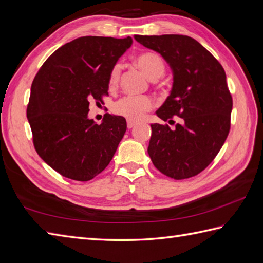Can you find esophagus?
I'll list each match as a JSON object with an SVG mask.
<instances>
[{"mask_svg": "<svg viewBox=\"0 0 263 263\" xmlns=\"http://www.w3.org/2000/svg\"><path fill=\"white\" fill-rule=\"evenodd\" d=\"M137 125V123L136 122H133V121H127V127H129V129H132L133 126H136Z\"/></svg>", "mask_w": 263, "mask_h": 263, "instance_id": "obj_1", "label": "esophagus"}]
</instances>
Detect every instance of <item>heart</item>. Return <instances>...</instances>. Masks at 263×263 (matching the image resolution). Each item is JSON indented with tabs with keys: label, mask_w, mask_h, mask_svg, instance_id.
<instances>
[{
	"label": "heart",
	"mask_w": 263,
	"mask_h": 263,
	"mask_svg": "<svg viewBox=\"0 0 263 263\" xmlns=\"http://www.w3.org/2000/svg\"><path fill=\"white\" fill-rule=\"evenodd\" d=\"M136 64L151 81H157L164 75L166 64L159 54L152 51H145L136 57ZM122 66L114 64L108 74V87L115 89L119 86ZM155 106V102L150 96H124L113 104L112 111L119 117L129 121L137 122L144 118L145 113L150 112Z\"/></svg>",
	"instance_id": "b5f03b06"
}]
</instances>
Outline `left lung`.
<instances>
[{
    "mask_svg": "<svg viewBox=\"0 0 263 263\" xmlns=\"http://www.w3.org/2000/svg\"><path fill=\"white\" fill-rule=\"evenodd\" d=\"M159 52L174 71L172 93L157 111L162 121L151 124L148 154L163 175L176 180L198 175L214 160L231 127L233 100L224 68L198 41L188 35H134Z\"/></svg>",
    "mask_w": 263,
    "mask_h": 263,
    "instance_id": "left-lung-1",
    "label": "left lung"
}]
</instances>
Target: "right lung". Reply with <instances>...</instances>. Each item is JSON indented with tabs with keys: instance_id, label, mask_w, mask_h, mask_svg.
<instances>
[{
	"instance_id": "1",
	"label": "right lung",
	"mask_w": 263,
	"mask_h": 263,
	"mask_svg": "<svg viewBox=\"0 0 263 263\" xmlns=\"http://www.w3.org/2000/svg\"><path fill=\"white\" fill-rule=\"evenodd\" d=\"M132 38L86 35L50 54L33 79L27 118L41 159L62 176L88 181L105 169L126 131V121L105 114L89 120V102H103L108 74Z\"/></svg>"
}]
</instances>
